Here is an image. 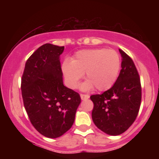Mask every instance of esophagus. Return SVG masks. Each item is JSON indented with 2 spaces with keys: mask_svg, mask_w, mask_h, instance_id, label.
<instances>
[{
  "mask_svg": "<svg viewBox=\"0 0 159 159\" xmlns=\"http://www.w3.org/2000/svg\"><path fill=\"white\" fill-rule=\"evenodd\" d=\"M81 100H86V99H88L90 98V96L89 95H84V94H81Z\"/></svg>",
  "mask_w": 159,
  "mask_h": 159,
  "instance_id": "1",
  "label": "esophagus"
}]
</instances>
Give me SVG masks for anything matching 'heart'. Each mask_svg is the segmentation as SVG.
Instances as JSON below:
<instances>
[{"label":"heart","mask_w":159,"mask_h":159,"mask_svg":"<svg viewBox=\"0 0 159 159\" xmlns=\"http://www.w3.org/2000/svg\"><path fill=\"white\" fill-rule=\"evenodd\" d=\"M121 66L119 54L106 48H92L79 51L72 61L66 60L61 66L66 84L69 88H77L85 73L87 79L82 84V90L96 87L98 91L109 90L117 79Z\"/></svg>","instance_id":"1"}]
</instances>
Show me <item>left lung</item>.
<instances>
[{
  "label": "left lung",
  "instance_id": "1",
  "mask_svg": "<svg viewBox=\"0 0 159 159\" xmlns=\"http://www.w3.org/2000/svg\"><path fill=\"white\" fill-rule=\"evenodd\" d=\"M121 71L116 82L102 94L93 95L92 119L97 128L116 136L127 130L135 120L141 102V86L134 62L123 51Z\"/></svg>",
  "mask_w": 159,
  "mask_h": 159
}]
</instances>
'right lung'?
I'll return each mask as SVG.
<instances>
[{
	"label": "right lung",
	"mask_w": 159,
	"mask_h": 159,
	"mask_svg": "<svg viewBox=\"0 0 159 159\" xmlns=\"http://www.w3.org/2000/svg\"><path fill=\"white\" fill-rule=\"evenodd\" d=\"M64 46H40L25 63L21 78L24 105L32 125L49 138L63 135L73 125L81 97L63 84L60 56Z\"/></svg>",
	"instance_id": "right-lung-1"
}]
</instances>
